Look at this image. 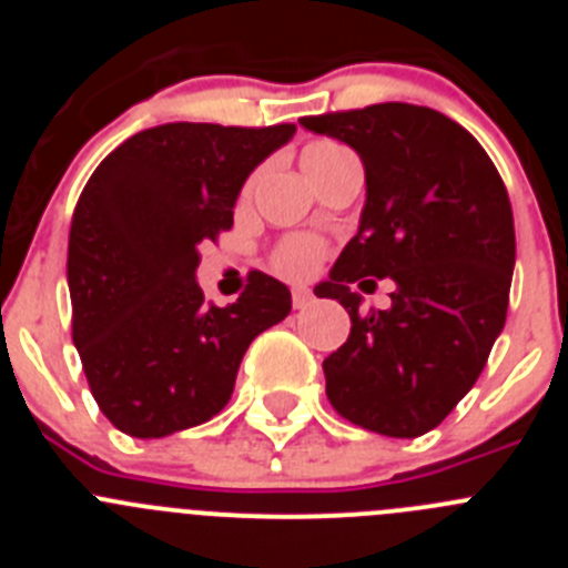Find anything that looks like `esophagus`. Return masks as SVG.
<instances>
[{"label":"esophagus","instance_id":"obj_1","mask_svg":"<svg viewBox=\"0 0 568 568\" xmlns=\"http://www.w3.org/2000/svg\"><path fill=\"white\" fill-rule=\"evenodd\" d=\"M310 301H313V293H310L307 287H295L293 290V304H295V307H298V310L307 307Z\"/></svg>","mask_w":568,"mask_h":568}]
</instances>
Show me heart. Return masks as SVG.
Wrapping results in <instances>:
<instances>
[{
  "label": "heart",
  "instance_id": "heart-1",
  "mask_svg": "<svg viewBox=\"0 0 568 568\" xmlns=\"http://www.w3.org/2000/svg\"><path fill=\"white\" fill-rule=\"evenodd\" d=\"M346 150L335 142H313L301 153V168H318V164L338 159ZM321 261V244L318 241L307 239V235H293V239L281 241L278 250L273 255V264L281 275L287 278H307L315 273Z\"/></svg>",
  "mask_w": 568,
  "mask_h": 568
}]
</instances>
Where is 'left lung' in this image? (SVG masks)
I'll return each mask as SVG.
<instances>
[{"mask_svg": "<svg viewBox=\"0 0 568 568\" xmlns=\"http://www.w3.org/2000/svg\"><path fill=\"white\" fill-rule=\"evenodd\" d=\"M301 128L349 144L366 175L358 233L315 287L353 321L324 361L327 398L369 433L418 438L469 393L506 324L515 222L504 179L433 108L384 102L304 115ZM364 277L394 281L393 308L357 313L348 284Z\"/></svg>", "mask_w": 568, "mask_h": 568, "instance_id": "8db88e82", "label": "left lung"}]
</instances>
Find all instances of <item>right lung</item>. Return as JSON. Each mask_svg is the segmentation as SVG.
Listing matches in <instances>:
<instances>
[{"instance_id": "obj_1", "label": "right lung", "mask_w": 568, "mask_h": 568, "mask_svg": "<svg viewBox=\"0 0 568 568\" xmlns=\"http://www.w3.org/2000/svg\"><path fill=\"white\" fill-rule=\"evenodd\" d=\"M295 124L142 130L93 170L68 241L73 344L104 418L133 438H164L219 415L255 335L293 310L258 270L227 307L204 304L202 241L233 227L247 175Z\"/></svg>"}]
</instances>
